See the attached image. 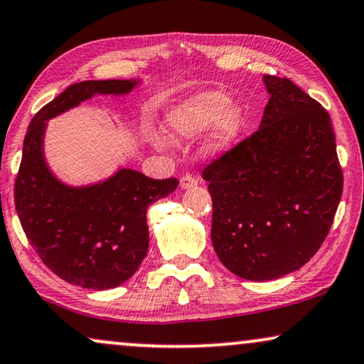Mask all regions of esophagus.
Here are the masks:
<instances>
[{
	"label": "esophagus",
	"instance_id": "obj_1",
	"mask_svg": "<svg viewBox=\"0 0 364 364\" xmlns=\"http://www.w3.org/2000/svg\"><path fill=\"white\" fill-rule=\"evenodd\" d=\"M196 185H198V179L193 176H183L181 181H179L181 190H190V188H195Z\"/></svg>",
	"mask_w": 364,
	"mask_h": 364
}]
</instances>
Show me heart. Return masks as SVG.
<instances>
[{
    "mask_svg": "<svg viewBox=\"0 0 364 364\" xmlns=\"http://www.w3.org/2000/svg\"><path fill=\"white\" fill-rule=\"evenodd\" d=\"M245 126V113L238 105H231V96L223 91H200L174 106L164 119V132L173 141H188L206 132L203 153L208 156L225 153L240 138ZM158 151H166V141L149 138Z\"/></svg>",
    "mask_w": 364,
    "mask_h": 364,
    "instance_id": "obj_1",
    "label": "heart"
}]
</instances>
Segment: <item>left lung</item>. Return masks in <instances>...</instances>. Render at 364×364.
Returning <instances> with one entry per match:
<instances>
[{"instance_id":"1","label":"left lung","mask_w":364,"mask_h":364,"mask_svg":"<svg viewBox=\"0 0 364 364\" xmlns=\"http://www.w3.org/2000/svg\"><path fill=\"white\" fill-rule=\"evenodd\" d=\"M258 132L205 168L211 240L232 274L271 281L313 258L343 193L328 111L293 81L263 76Z\"/></svg>"}]
</instances>
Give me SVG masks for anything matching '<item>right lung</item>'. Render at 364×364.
Instances as JSON below:
<instances>
[{
    "mask_svg": "<svg viewBox=\"0 0 364 364\" xmlns=\"http://www.w3.org/2000/svg\"><path fill=\"white\" fill-rule=\"evenodd\" d=\"M141 80L83 81L66 88L31 119L14 185L24 232L53 273L76 287L105 291L136 273L148 253L149 205L178 188L176 178L153 179L118 166L88 185H68L45 154L48 121L96 96H126Z\"/></svg>",
    "mask_w": 364,
    "mask_h": 364,
    "instance_id": "1",
    "label": "right lung"
}]
</instances>
